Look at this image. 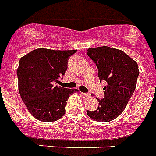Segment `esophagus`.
<instances>
[{"label": "esophagus", "mask_w": 156, "mask_h": 156, "mask_svg": "<svg viewBox=\"0 0 156 156\" xmlns=\"http://www.w3.org/2000/svg\"><path fill=\"white\" fill-rule=\"evenodd\" d=\"M81 95L86 97V96H89V94H88V93H81Z\"/></svg>", "instance_id": "1"}]
</instances>
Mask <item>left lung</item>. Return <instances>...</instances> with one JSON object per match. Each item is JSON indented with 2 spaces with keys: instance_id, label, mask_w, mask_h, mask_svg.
Returning <instances> with one entry per match:
<instances>
[{
  "instance_id": "left-lung-1",
  "label": "left lung",
  "mask_w": 156,
  "mask_h": 156,
  "mask_svg": "<svg viewBox=\"0 0 156 156\" xmlns=\"http://www.w3.org/2000/svg\"><path fill=\"white\" fill-rule=\"evenodd\" d=\"M87 55L96 64L100 81L105 80V96L97 98L99 107L87 114L98 122H110L125 109L135 91L139 76L137 63L124 51L109 47L88 49Z\"/></svg>"
}]
</instances>
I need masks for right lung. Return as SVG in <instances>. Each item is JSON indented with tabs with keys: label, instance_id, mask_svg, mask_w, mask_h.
<instances>
[{
	"label": "right lung",
	"instance_id": "right-lung-1",
	"mask_svg": "<svg viewBox=\"0 0 156 156\" xmlns=\"http://www.w3.org/2000/svg\"><path fill=\"white\" fill-rule=\"evenodd\" d=\"M76 52L38 48L20 58L17 69L19 92L29 113L39 121L60 119L70 95L79 92L55 85L65 75L69 57Z\"/></svg>",
	"mask_w": 156,
	"mask_h": 156
}]
</instances>
